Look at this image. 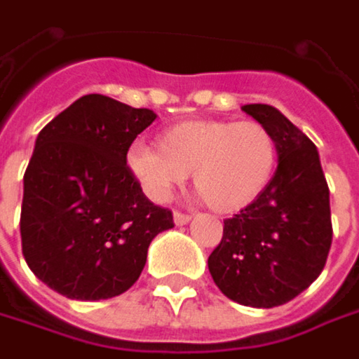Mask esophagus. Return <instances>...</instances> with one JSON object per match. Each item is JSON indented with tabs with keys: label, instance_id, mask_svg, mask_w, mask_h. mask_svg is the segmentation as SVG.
Listing matches in <instances>:
<instances>
[{
	"label": "esophagus",
	"instance_id": "1",
	"mask_svg": "<svg viewBox=\"0 0 359 359\" xmlns=\"http://www.w3.org/2000/svg\"><path fill=\"white\" fill-rule=\"evenodd\" d=\"M172 219H175V223L177 225H187L193 217L191 215H187V212H180V210H175V215H172Z\"/></svg>",
	"mask_w": 359,
	"mask_h": 359
}]
</instances>
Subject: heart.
Returning <instances> with one entry per match:
<instances>
[{
  "label": "heart",
  "instance_id": "obj_1",
  "mask_svg": "<svg viewBox=\"0 0 359 359\" xmlns=\"http://www.w3.org/2000/svg\"><path fill=\"white\" fill-rule=\"evenodd\" d=\"M277 156L275 136L257 120H187L164 128L156 149L133 147L126 166L156 203L193 172L195 191L210 209L237 212L269 187Z\"/></svg>",
  "mask_w": 359,
  "mask_h": 359
}]
</instances>
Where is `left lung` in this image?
Wrapping results in <instances>:
<instances>
[{
  "mask_svg": "<svg viewBox=\"0 0 359 359\" xmlns=\"http://www.w3.org/2000/svg\"><path fill=\"white\" fill-rule=\"evenodd\" d=\"M243 110L271 130L279 163L263 195L225 221L209 271L229 299L269 309L323 271L334 235L330 189L316 144L295 124L267 104Z\"/></svg>",
  "mask_w": 359,
  "mask_h": 359,
  "instance_id": "1",
  "label": "left lung"
}]
</instances>
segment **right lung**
<instances>
[{
	"instance_id": "add662e5",
	"label": "right lung",
	"mask_w": 359,
	"mask_h": 359,
	"mask_svg": "<svg viewBox=\"0 0 359 359\" xmlns=\"http://www.w3.org/2000/svg\"><path fill=\"white\" fill-rule=\"evenodd\" d=\"M156 114L88 94L48 122L24 175L22 251L29 269L68 299L98 302L130 289L172 212L150 203L126 166Z\"/></svg>"
}]
</instances>
